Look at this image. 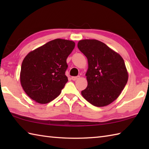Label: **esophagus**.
<instances>
[{
    "instance_id": "1",
    "label": "esophagus",
    "mask_w": 149,
    "mask_h": 149,
    "mask_svg": "<svg viewBox=\"0 0 149 149\" xmlns=\"http://www.w3.org/2000/svg\"><path fill=\"white\" fill-rule=\"evenodd\" d=\"M79 77H80V76H73V77H72V79L73 81H76L78 79H79Z\"/></svg>"
}]
</instances>
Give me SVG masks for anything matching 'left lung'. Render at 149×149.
Here are the masks:
<instances>
[{"label":"left lung","mask_w":149,"mask_h":149,"mask_svg":"<svg viewBox=\"0 0 149 149\" xmlns=\"http://www.w3.org/2000/svg\"><path fill=\"white\" fill-rule=\"evenodd\" d=\"M78 49L88 59V86L81 91L88 102L97 107L109 105L127 83L128 73L119 54L97 40H80Z\"/></svg>","instance_id":"obj_1"}]
</instances>
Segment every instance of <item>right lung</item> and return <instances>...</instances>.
<instances>
[{
  "mask_svg": "<svg viewBox=\"0 0 149 149\" xmlns=\"http://www.w3.org/2000/svg\"><path fill=\"white\" fill-rule=\"evenodd\" d=\"M72 41L56 39L30 52L22 63L20 83L31 99L47 104L61 93L67 83L66 59L75 47Z\"/></svg>",
  "mask_w": 149,
  "mask_h": 149,
  "instance_id": "1",
  "label": "right lung"
}]
</instances>
